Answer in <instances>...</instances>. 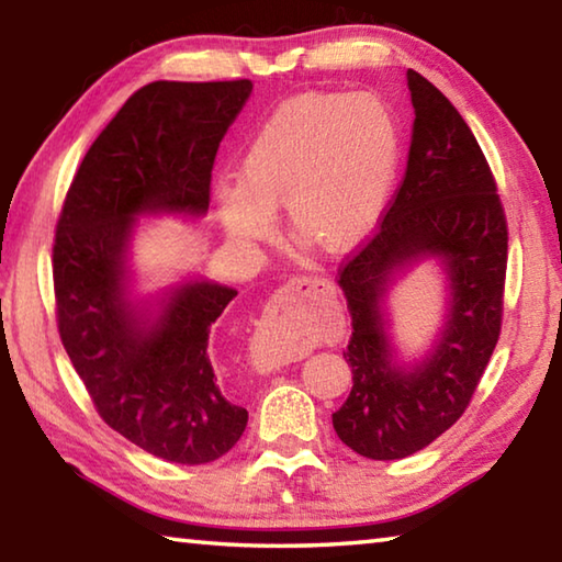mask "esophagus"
Wrapping results in <instances>:
<instances>
[{"label": "esophagus", "mask_w": 562, "mask_h": 562, "mask_svg": "<svg viewBox=\"0 0 562 562\" xmlns=\"http://www.w3.org/2000/svg\"><path fill=\"white\" fill-rule=\"evenodd\" d=\"M331 290V284L322 278H307V274H302V278H292L284 288L278 292V297L270 304L268 310V331H262V337L258 339V345H255V359H258V364L262 369H278L280 364H288V361L297 359V349H294L290 341H282V337H278V319L284 315V310H290V300L297 297H307V294H325Z\"/></svg>", "instance_id": "34e87169"}]
</instances>
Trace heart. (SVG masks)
Segmentation results:
<instances>
[{"instance_id":"b5f03b06","label":"heart","mask_w":562,"mask_h":562,"mask_svg":"<svg viewBox=\"0 0 562 562\" xmlns=\"http://www.w3.org/2000/svg\"><path fill=\"white\" fill-rule=\"evenodd\" d=\"M402 138L394 111L374 93L310 91L282 101L237 164V186L215 188V211L237 245L288 231L345 252L372 231L394 186Z\"/></svg>"}]
</instances>
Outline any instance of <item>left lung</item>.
<instances>
[{
    "mask_svg": "<svg viewBox=\"0 0 562 562\" xmlns=\"http://www.w3.org/2000/svg\"><path fill=\"white\" fill-rule=\"evenodd\" d=\"M414 126L406 173L376 235L339 272L351 312V392L331 414L351 451L406 459L451 429L496 349L508 231L491 168L461 113L408 69ZM422 263L445 274V319L432 345L404 358L387 294Z\"/></svg>",
    "mask_w": 562,
    "mask_h": 562,
    "instance_id": "1",
    "label": "left lung"
}]
</instances>
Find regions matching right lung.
<instances>
[{
  "instance_id": "1",
  "label": "right lung",
  "mask_w": 562,
  "mask_h": 562,
  "mask_svg": "<svg viewBox=\"0 0 562 562\" xmlns=\"http://www.w3.org/2000/svg\"><path fill=\"white\" fill-rule=\"evenodd\" d=\"M240 81H154L123 103L83 156L54 243L59 335L113 431L158 459H221L247 426L211 361V327L237 290L186 274L140 294L131 265L140 217L201 221Z\"/></svg>"
}]
</instances>
